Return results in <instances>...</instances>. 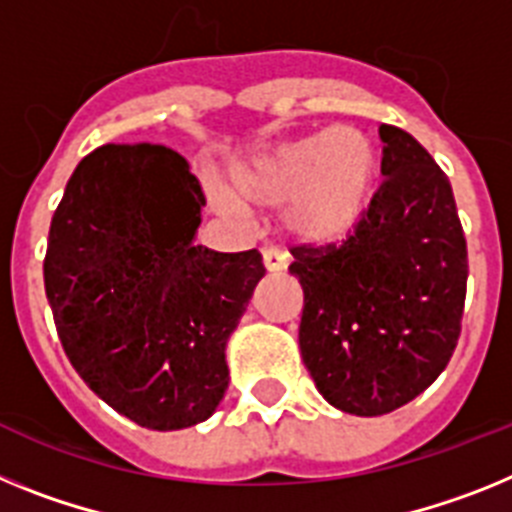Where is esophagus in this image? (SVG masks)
<instances>
[{
	"label": "esophagus",
	"mask_w": 512,
	"mask_h": 512,
	"mask_svg": "<svg viewBox=\"0 0 512 512\" xmlns=\"http://www.w3.org/2000/svg\"><path fill=\"white\" fill-rule=\"evenodd\" d=\"M262 262H265V268H268L270 273H278V270L288 268L291 257H288L281 247H265V250H262Z\"/></svg>",
	"instance_id": "obj_1"
}]
</instances>
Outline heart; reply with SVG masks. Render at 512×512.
<instances>
[{
  "label": "heart",
  "mask_w": 512,
  "mask_h": 512,
  "mask_svg": "<svg viewBox=\"0 0 512 512\" xmlns=\"http://www.w3.org/2000/svg\"><path fill=\"white\" fill-rule=\"evenodd\" d=\"M379 157L361 128L335 126L283 141L244 159L231 172L234 193L219 190L226 213H244V203L283 206L296 237L340 242L361 224L373 195Z\"/></svg>",
  "instance_id": "b5f03b06"
}]
</instances>
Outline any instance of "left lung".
<instances>
[{"instance_id":"8db88e82","label":"left lung","mask_w":512,"mask_h":512,"mask_svg":"<svg viewBox=\"0 0 512 512\" xmlns=\"http://www.w3.org/2000/svg\"><path fill=\"white\" fill-rule=\"evenodd\" d=\"M381 175L342 244L291 247L304 288L299 345L332 407L394 412L451 361L466 299V239L451 182L425 146L381 126Z\"/></svg>"}]
</instances>
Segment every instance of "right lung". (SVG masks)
I'll return each instance as SVG.
<instances>
[{
	"label": "right lung",
	"mask_w": 512,
	"mask_h": 512,
	"mask_svg": "<svg viewBox=\"0 0 512 512\" xmlns=\"http://www.w3.org/2000/svg\"><path fill=\"white\" fill-rule=\"evenodd\" d=\"M206 195L159 144H105L77 164L48 231L43 281L66 358L141 428L213 415L226 340L265 265L257 250L195 244Z\"/></svg>",
	"instance_id": "right-lung-1"
}]
</instances>
